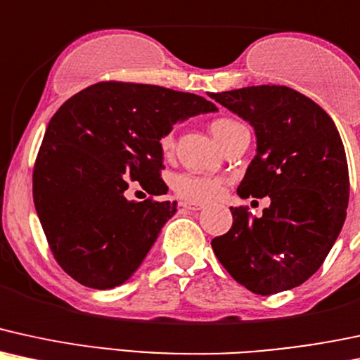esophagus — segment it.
<instances>
[{"mask_svg": "<svg viewBox=\"0 0 360 360\" xmlns=\"http://www.w3.org/2000/svg\"><path fill=\"white\" fill-rule=\"evenodd\" d=\"M180 207H181V209H185V210H193V212H195V210L204 209V204H198V202H187V200H184V202H180Z\"/></svg>", "mask_w": 360, "mask_h": 360, "instance_id": "esophagus-1", "label": "esophagus"}]
</instances>
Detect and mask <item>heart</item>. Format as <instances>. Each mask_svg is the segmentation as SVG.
<instances>
[{"instance_id": "heart-1", "label": "heart", "mask_w": 360, "mask_h": 360, "mask_svg": "<svg viewBox=\"0 0 360 360\" xmlns=\"http://www.w3.org/2000/svg\"><path fill=\"white\" fill-rule=\"evenodd\" d=\"M238 121L229 120V117H219V120H215L212 124H210V129H212L214 136L219 139V143H222L227 134H229L234 128H238ZM158 146L160 151H162L165 156L172 153L173 146H175V133H173V129H168L167 133H163L162 136H160ZM224 184H226V180L221 179V176L200 175V173L190 172L179 173V175L173 176L172 180L173 192L179 197L190 202L214 200V198H217L222 193Z\"/></svg>"}]
</instances>
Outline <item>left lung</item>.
I'll list each match as a JSON object with an SVG mask.
<instances>
[{
	"label": "left lung",
	"instance_id": "obj_1",
	"mask_svg": "<svg viewBox=\"0 0 360 360\" xmlns=\"http://www.w3.org/2000/svg\"><path fill=\"white\" fill-rule=\"evenodd\" d=\"M249 121L257 150L239 197L268 195L261 217L231 207L232 227L212 249L239 285L274 295L305 283L339 238L349 205V167L332 117L286 86H252L210 94Z\"/></svg>",
	"mask_w": 360,
	"mask_h": 360
}]
</instances>
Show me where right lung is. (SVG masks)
Returning <instances> with one entry per match:
<instances>
[{"mask_svg": "<svg viewBox=\"0 0 360 360\" xmlns=\"http://www.w3.org/2000/svg\"><path fill=\"white\" fill-rule=\"evenodd\" d=\"M217 111L190 92L97 82L67 99L46 126L33 167V202L60 268L94 290L139 268L176 202L126 198L129 181L167 193L158 141L173 124Z\"/></svg>", "mask_w": 360, "mask_h": 360, "instance_id": "right-lung-1", "label": "right lung"}]
</instances>
